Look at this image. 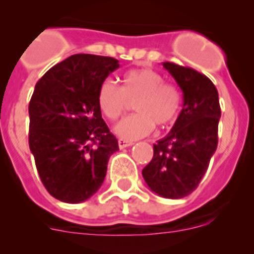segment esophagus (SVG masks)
<instances>
[{
    "label": "esophagus",
    "mask_w": 254,
    "mask_h": 254,
    "mask_svg": "<svg viewBox=\"0 0 254 254\" xmlns=\"http://www.w3.org/2000/svg\"><path fill=\"white\" fill-rule=\"evenodd\" d=\"M118 143H119V147L120 148H124V147H127V146H131L132 145L131 141H127V140H124V139H119V140H118Z\"/></svg>",
    "instance_id": "esophagus-1"
}]
</instances>
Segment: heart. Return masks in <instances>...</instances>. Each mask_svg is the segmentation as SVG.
Segmentation results:
<instances>
[{"label":"heart","instance_id":"1","mask_svg":"<svg viewBox=\"0 0 254 254\" xmlns=\"http://www.w3.org/2000/svg\"><path fill=\"white\" fill-rule=\"evenodd\" d=\"M122 88L112 79L102 82L97 102L102 113L109 120L119 119L134 103L136 114L122 120L115 132L127 141L142 139L155 129L172 124L181 111L182 94L178 87L166 83L157 71L135 68L124 73Z\"/></svg>","mask_w":254,"mask_h":254}]
</instances>
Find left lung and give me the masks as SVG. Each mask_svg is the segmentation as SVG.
Returning <instances> with one entry per match:
<instances>
[{
	"label": "left lung",
	"mask_w": 254,
	"mask_h": 254,
	"mask_svg": "<svg viewBox=\"0 0 254 254\" xmlns=\"http://www.w3.org/2000/svg\"><path fill=\"white\" fill-rule=\"evenodd\" d=\"M183 92V109L167 136L153 145L142 177L163 198L181 199L198 188L217 147L221 117L216 87L191 67L163 63Z\"/></svg>",
	"instance_id": "8db88e82"
}]
</instances>
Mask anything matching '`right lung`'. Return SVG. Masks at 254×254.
I'll list each match as a JSON object with an SVG mask.
<instances>
[{"instance_id":"add662e5","label":"right lung","mask_w":254,"mask_h":254,"mask_svg":"<svg viewBox=\"0 0 254 254\" xmlns=\"http://www.w3.org/2000/svg\"><path fill=\"white\" fill-rule=\"evenodd\" d=\"M119 67L109 56L76 54L53 66L29 102V148L47 190L64 203L91 198L107 175L118 140L102 118L97 93Z\"/></svg>"}]
</instances>
